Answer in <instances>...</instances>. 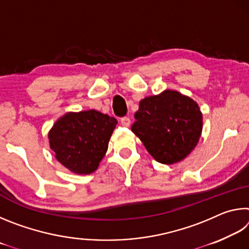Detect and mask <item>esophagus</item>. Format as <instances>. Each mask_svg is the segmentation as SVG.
Returning <instances> with one entry per match:
<instances>
[{
  "label": "esophagus",
  "instance_id": "34e87169",
  "mask_svg": "<svg viewBox=\"0 0 249 249\" xmlns=\"http://www.w3.org/2000/svg\"><path fill=\"white\" fill-rule=\"evenodd\" d=\"M121 124L123 125L124 127H129V125H130V119H129V117H127V116L122 117V119H121Z\"/></svg>",
  "mask_w": 249,
  "mask_h": 249
}]
</instances>
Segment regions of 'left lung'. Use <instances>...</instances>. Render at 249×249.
Masks as SVG:
<instances>
[{"label":"left lung","mask_w":249,"mask_h":249,"mask_svg":"<svg viewBox=\"0 0 249 249\" xmlns=\"http://www.w3.org/2000/svg\"><path fill=\"white\" fill-rule=\"evenodd\" d=\"M135 120L132 132L156 161L165 165L188 157L199 142L203 127L199 105L176 90L142 99Z\"/></svg>","instance_id":"left-lung-1"}]
</instances>
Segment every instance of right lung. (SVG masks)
Wrapping results in <instances>:
<instances>
[{
    "label": "right lung",
    "instance_id": "obj_1",
    "mask_svg": "<svg viewBox=\"0 0 249 249\" xmlns=\"http://www.w3.org/2000/svg\"><path fill=\"white\" fill-rule=\"evenodd\" d=\"M115 117L95 109L68 112L56 121L48 133L54 157L75 175H90L107 154L116 127Z\"/></svg>",
    "mask_w": 249,
    "mask_h": 249
}]
</instances>
